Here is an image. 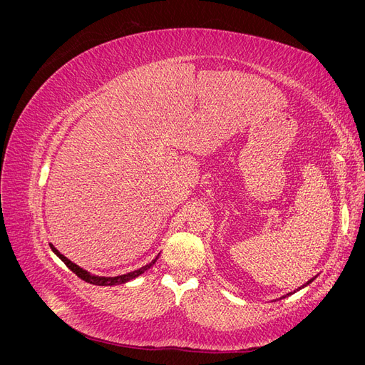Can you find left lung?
Returning <instances> with one entry per match:
<instances>
[{
    "label": "left lung",
    "mask_w": 365,
    "mask_h": 365,
    "mask_svg": "<svg viewBox=\"0 0 365 365\" xmlns=\"http://www.w3.org/2000/svg\"><path fill=\"white\" fill-rule=\"evenodd\" d=\"M311 282H314V279H311V280H309V282H307L306 284H309V283H311ZM306 284H304V286H306ZM288 295H289V294H288Z\"/></svg>",
    "instance_id": "left-lung-1"
}]
</instances>
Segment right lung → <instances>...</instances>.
<instances>
[{
  "label": "right lung",
  "mask_w": 365,
  "mask_h": 365,
  "mask_svg": "<svg viewBox=\"0 0 365 365\" xmlns=\"http://www.w3.org/2000/svg\"><path fill=\"white\" fill-rule=\"evenodd\" d=\"M50 247H51V250H53V252L56 254V256L67 264V267L77 275V277H81L82 280H85L86 283H91V284H97V286H114V284H121V283H126V282H129V280H132V279H135V277H138L140 274H143L145 271H148L153 263L157 262V259H153L149 264H146V267H143V268H140V269H137V271H132V272H128V274H123V275H117V277H96V275H91L90 272H86L85 269H82L81 267H77L76 263H73L71 260H68L67 257L65 256H62V254L54 248L51 244H50Z\"/></svg>",
  "instance_id": "obj_1"
}]
</instances>
